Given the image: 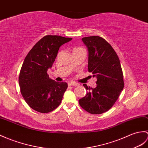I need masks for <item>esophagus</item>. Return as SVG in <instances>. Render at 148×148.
Instances as JSON below:
<instances>
[{
	"label": "esophagus",
	"mask_w": 148,
	"mask_h": 148,
	"mask_svg": "<svg viewBox=\"0 0 148 148\" xmlns=\"http://www.w3.org/2000/svg\"><path fill=\"white\" fill-rule=\"evenodd\" d=\"M77 85H79V84L74 81H71L69 82H68V86H77Z\"/></svg>",
	"instance_id": "esophagus-1"
}]
</instances>
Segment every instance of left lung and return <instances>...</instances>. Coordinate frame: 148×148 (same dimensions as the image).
Masks as SVG:
<instances>
[{"label": "left lung", "instance_id": "left-lung-1", "mask_svg": "<svg viewBox=\"0 0 148 148\" xmlns=\"http://www.w3.org/2000/svg\"><path fill=\"white\" fill-rule=\"evenodd\" d=\"M82 40L88 49V71L97 78V86L92 88L84 84L88 92L79 103L88 113L101 114L114 105L124 86L121 62L110 44L103 38L92 36Z\"/></svg>", "mask_w": 148, "mask_h": 148}]
</instances>
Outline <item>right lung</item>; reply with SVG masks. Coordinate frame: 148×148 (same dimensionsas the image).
I'll list each match as a JSON object with an SVG mask.
<instances>
[{
	"mask_svg": "<svg viewBox=\"0 0 148 148\" xmlns=\"http://www.w3.org/2000/svg\"><path fill=\"white\" fill-rule=\"evenodd\" d=\"M71 40L46 35L25 57L19 76L20 91L27 104L36 112L49 113L60 104L67 84L51 79L47 71L52 66L60 47Z\"/></svg>",
	"mask_w": 148,
	"mask_h": 148,
	"instance_id": "add662e5",
	"label": "right lung"
}]
</instances>
